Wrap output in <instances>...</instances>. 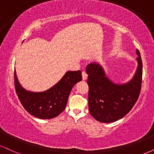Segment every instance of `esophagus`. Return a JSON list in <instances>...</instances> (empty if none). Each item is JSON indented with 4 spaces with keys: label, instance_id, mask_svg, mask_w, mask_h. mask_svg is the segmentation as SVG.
Wrapping results in <instances>:
<instances>
[{
    "label": "esophagus",
    "instance_id": "34e87169",
    "mask_svg": "<svg viewBox=\"0 0 154 154\" xmlns=\"http://www.w3.org/2000/svg\"><path fill=\"white\" fill-rule=\"evenodd\" d=\"M82 79H83V80H86V79H87V78H88L87 73H86L85 72H82Z\"/></svg>",
    "mask_w": 154,
    "mask_h": 154
}]
</instances>
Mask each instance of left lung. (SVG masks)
Listing matches in <instances>:
<instances>
[{
  "label": "left lung",
  "instance_id": "obj_1",
  "mask_svg": "<svg viewBox=\"0 0 154 154\" xmlns=\"http://www.w3.org/2000/svg\"><path fill=\"white\" fill-rule=\"evenodd\" d=\"M136 54L138 57L135 74L125 84L111 81L98 63L92 62L86 66L89 111L97 121L103 123L117 121L128 114L137 102L142 83L143 63L137 49Z\"/></svg>",
  "mask_w": 154,
  "mask_h": 154
}]
</instances>
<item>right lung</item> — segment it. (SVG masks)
Masks as SVG:
<instances>
[{
    "label": "right lung",
    "mask_w": 154,
    "mask_h": 154,
    "mask_svg": "<svg viewBox=\"0 0 154 154\" xmlns=\"http://www.w3.org/2000/svg\"><path fill=\"white\" fill-rule=\"evenodd\" d=\"M82 80V72H67L60 80L46 91L35 93L22 87L14 70L16 93L27 112L39 119H53L65 109L72 88Z\"/></svg>",
    "instance_id": "right-lung-1"
}]
</instances>
